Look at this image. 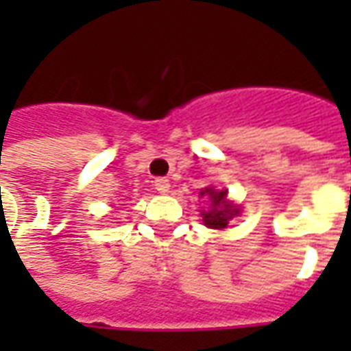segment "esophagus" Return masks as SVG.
I'll list each match as a JSON object with an SVG mask.
<instances>
[{
    "instance_id": "34e87169",
    "label": "esophagus",
    "mask_w": 351,
    "mask_h": 351,
    "mask_svg": "<svg viewBox=\"0 0 351 351\" xmlns=\"http://www.w3.org/2000/svg\"><path fill=\"white\" fill-rule=\"evenodd\" d=\"M154 188H156L158 193L165 195V193H169V190H171V184H169L167 178H156V180H154Z\"/></svg>"
}]
</instances>
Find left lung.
I'll use <instances>...</instances> for the list:
<instances>
[{"mask_svg":"<svg viewBox=\"0 0 351 351\" xmlns=\"http://www.w3.org/2000/svg\"><path fill=\"white\" fill-rule=\"evenodd\" d=\"M201 197L210 199V208L203 210V223L206 228L226 229L231 218H235L241 213L239 206H235L231 201H228V190H214V188H205L201 190Z\"/></svg>","mask_w":351,"mask_h":351,"instance_id":"obj_1","label":"left lung"}]
</instances>
